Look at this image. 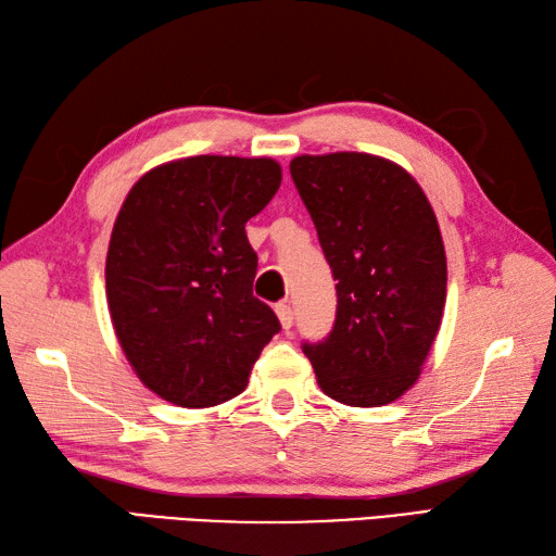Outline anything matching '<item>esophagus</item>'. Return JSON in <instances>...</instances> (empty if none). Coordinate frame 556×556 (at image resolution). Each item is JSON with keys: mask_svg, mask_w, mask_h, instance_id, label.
<instances>
[{"mask_svg": "<svg viewBox=\"0 0 556 556\" xmlns=\"http://www.w3.org/2000/svg\"><path fill=\"white\" fill-rule=\"evenodd\" d=\"M277 317H279V323H281V329H291V325H293V313H291V305L289 303H279L277 305Z\"/></svg>", "mask_w": 556, "mask_h": 556, "instance_id": "obj_1", "label": "esophagus"}]
</instances>
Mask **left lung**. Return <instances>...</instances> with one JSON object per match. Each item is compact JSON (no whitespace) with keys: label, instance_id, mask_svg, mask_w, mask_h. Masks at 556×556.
Wrapping results in <instances>:
<instances>
[{"label":"left lung","instance_id":"left-lung-1","mask_svg":"<svg viewBox=\"0 0 556 556\" xmlns=\"http://www.w3.org/2000/svg\"><path fill=\"white\" fill-rule=\"evenodd\" d=\"M289 169L337 279L334 329L303 353L329 399L392 404L418 382L442 325L434 210L404 167L368 152L299 155Z\"/></svg>","mask_w":556,"mask_h":556}]
</instances>
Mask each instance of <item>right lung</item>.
Wrapping results in <instances>:
<instances>
[{"mask_svg": "<svg viewBox=\"0 0 556 556\" xmlns=\"http://www.w3.org/2000/svg\"><path fill=\"white\" fill-rule=\"evenodd\" d=\"M281 184L271 157L195 155L140 176L116 215L104 285L138 380L181 408L239 396L281 325L253 296L245 222Z\"/></svg>", "mask_w": 556, "mask_h": 556, "instance_id": "add662e5", "label": "right lung"}]
</instances>
